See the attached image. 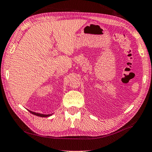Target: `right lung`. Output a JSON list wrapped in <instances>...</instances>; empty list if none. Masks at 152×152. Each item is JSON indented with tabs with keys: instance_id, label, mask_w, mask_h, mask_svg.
I'll return each mask as SVG.
<instances>
[{
	"instance_id": "add662e5",
	"label": "right lung",
	"mask_w": 152,
	"mask_h": 152,
	"mask_svg": "<svg viewBox=\"0 0 152 152\" xmlns=\"http://www.w3.org/2000/svg\"><path fill=\"white\" fill-rule=\"evenodd\" d=\"M28 111H29V110H28ZM29 112H30L31 114H33V115L38 116V117H50V116L51 115H42V114L36 113V112H31V111H29Z\"/></svg>"
}]
</instances>
